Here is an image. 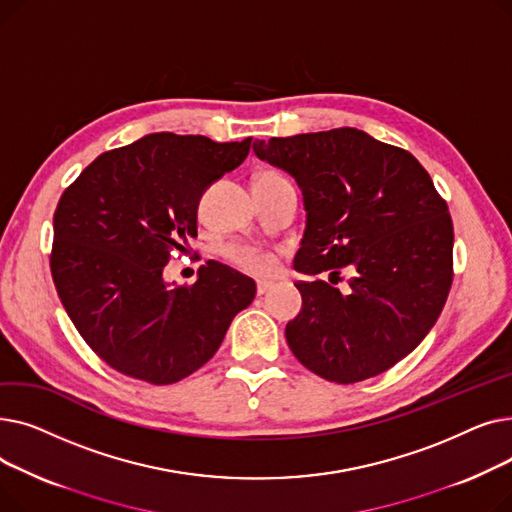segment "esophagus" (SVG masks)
Returning <instances> with one entry per match:
<instances>
[{"instance_id":"obj_1","label":"esophagus","mask_w":512,"mask_h":512,"mask_svg":"<svg viewBox=\"0 0 512 512\" xmlns=\"http://www.w3.org/2000/svg\"><path fill=\"white\" fill-rule=\"evenodd\" d=\"M274 284L272 282H265V280H259L257 282V294H259V297H261V294H265L267 290H270Z\"/></svg>"}]
</instances>
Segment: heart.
Here are the masks:
<instances>
[{
  "instance_id": "obj_1",
  "label": "heart",
  "mask_w": 512,
  "mask_h": 512,
  "mask_svg": "<svg viewBox=\"0 0 512 512\" xmlns=\"http://www.w3.org/2000/svg\"><path fill=\"white\" fill-rule=\"evenodd\" d=\"M276 172H263L261 176H274ZM226 257L230 263H234L238 270L253 274V276H265L276 270L278 257L276 253L253 247V245H230L226 249Z\"/></svg>"
}]
</instances>
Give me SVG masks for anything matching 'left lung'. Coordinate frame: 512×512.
<instances>
[{"label": "left lung", "instance_id": "8db88e82", "mask_svg": "<svg viewBox=\"0 0 512 512\" xmlns=\"http://www.w3.org/2000/svg\"><path fill=\"white\" fill-rule=\"evenodd\" d=\"M259 159L299 182L307 230L294 267L344 266L342 295L297 282L301 313L286 324L292 355L319 378L357 384L405 359L434 328L452 286V218L427 170L405 149L357 128L255 141Z\"/></svg>", "mask_w": 512, "mask_h": 512}]
</instances>
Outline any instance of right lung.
<instances>
[{
    "mask_svg": "<svg viewBox=\"0 0 512 512\" xmlns=\"http://www.w3.org/2000/svg\"><path fill=\"white\" fill-rule=\"evenodd\" d=\"M249 151L251 139L153 132L101 153L62 193L51 278L78 334L118 373L155 386L184 380L255 299L249 276L213 259L193 284L161 278L172 253L197 236L205 188Z\"/></svg>",
    "mask_w": 512,
    "mask_h": 512,
    "instance_id": "right-lung-1",
    "label": "right lung"
}]
</instances>
